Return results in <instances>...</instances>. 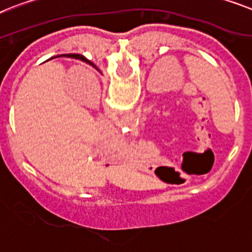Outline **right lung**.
Returning a JSON list of instances; mask_svg holds the SVG:
<instances>
[{"label": "right lung", "mask_w": 252, "mask_h": 252, "mask_svg": "<svg viewBox=\"0 0 252 252\" xmlns=\"http://www.w3.org/2000/svg\"><path fill=\"white\" fill-rule=\"evenodd\" d=\"M83 60H84V61H87V62H88V63H92V62H90V61H88V60H87V59H85V57H83Z\"/></svg>", "instance_id": "1"}]
</instances>
